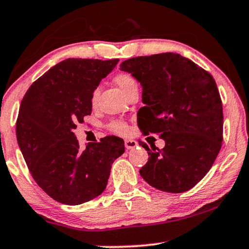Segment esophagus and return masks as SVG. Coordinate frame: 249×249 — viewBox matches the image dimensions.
Listing matches in <instances>:
<instances>
[{
	"mask_svg": "<svg viewBox=\"0 0 249 249\" xmlns=\"http://www.w3.org/2000/svg\"><path fill=\"white\" fill-rule=\"evenodd\" d=\"M125 148H126V149H133V148H135L138 146V142L137 141H134V140H125Z\"/></svg>",
	"mask_w": 249,
	"mask_h": 249,
	"instance_id": "1",
	"label": "esophagus"
}]
</instances>
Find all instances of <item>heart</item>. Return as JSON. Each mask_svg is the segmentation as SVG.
<instances>
[{"mask_svg": "<svg viewBox=\"0 0 249 249\" xmlns=\"http://www.w3.org/2000/svg\"><path fill=\"white\" fill-rule=\"evenodd\" d=\"M114 80H115V84L121 88V90L124 94H126L131 88L138 86L137 80H135L133 75H131L130 73H119L116 75ZM99 93H100L99 88H94L92 95H90V103H92L93 106L96 105L97 99H99ZM109 128L117 134H126L128 131L127 125L122 121L111 122L109 124Z\"/></svg>", "mask_w": 249, "mask_h": 249, "instance_id": "1", "label": "heart"}]
</instances>
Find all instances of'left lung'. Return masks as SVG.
I'll return each mask as SVG.
<instances>
[{"label": "left lung", "mask_w": 249, "mask_h": 249, "mask_svg": "<svg viewBox=\"0 0 249 249\" xmlns=\"http://www.w3.org/2000/svg\"><path fill=\"white\" fill-rule=\"evenodd\" d=\"M121 70L142 87L141 130L160 134L165 142L153 150L139 143L149 156L141 177L163 192L191 190L207 175L222 147L223 107L212 74L175 53L126 59Z\"/></svg>", "instance_id": "left-lung-1"}]
</instances>
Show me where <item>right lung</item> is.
I'll list each match as a JSON object with an SVG mask.
<instances>
[{"mask_svg": "<svg viewBox=\"0 0 249 249\" xmlns=\"http://www.w3.org/2000/svg\"><path fill=\"white\" fill-rule=\"evenodd\" d=\"M119 59L68 58L28 88L16 124L18 146L36 184L58 202L75 206L105 191L124 141L106 137L81 150L73 133L92 112L90 95Z\"/></svg>", "mask_w": 249, "mask_h": 249, "instance_id": "1", "label": "right lung"}]
</instances>
